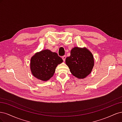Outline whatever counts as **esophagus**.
Instances as JSON below:
<instances>
[{"instance_id":"esophagus-1","label":"esophagus","mask_w":122,"mask_h":122,"mask_svg":"<svg viewBox=\"0 0 122 122\" xmlns=\"http://www.w3.org/2000/svg\"><path fill=\"white\" fill-rule=\"evenodd\" d=\"M62 60H63V61H65V60H66V55H64V56H62Z\"/></svg>"}]
</instances>
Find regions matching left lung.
I'll list each match as a JSON object with an SVG mask.
<instances>
[{
	"label": "left lung",
	"mask_w": 122,
	"mask_h": 122,
	"mask_svg": "<svg viewBox=\"0 0 122 122\" xmlns=\"http://www.w3.org/2000/svg\"><path fill=\"white\" fill-rule=\"evenodd\" d=\"M66 64L72 75L83 79L90 74L94 66V56L86 48L74 47L70 56L66 59Z\"/></svg>",
	"instance_id": "obj_1"
}]
</instances>
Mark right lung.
<instances>
[{"label": "right lung", "instance_id": "1", "mask_svg": "<svg viewBox=\"0 0 122 122\" xmlns=\"http://www.w3.org/2000/svg\"><path fill=\"white\" fill-rule=\"evenodd\" d=\"M63 61L56 52L48 49L36 53L30 60V70L32 74L38 79L47 81L52 77L58 65Z\"/></svg>", "mask_w": 122, "mask_h": 122}]
</instances>
